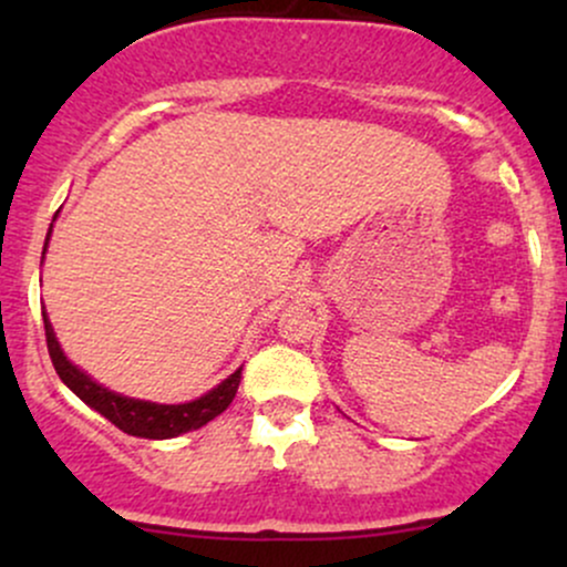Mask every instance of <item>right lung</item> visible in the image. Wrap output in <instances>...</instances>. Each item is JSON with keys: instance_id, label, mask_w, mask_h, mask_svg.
Masks as SVG:
<instances>
[{"instance_id": "obj_1", "label": "right lung", "mask_w": 567, "mask_h": 567, "mask_svg": "<svg viewBox=\"0 0 567 567\" xmlns=\"http://www.w3.org/2000/svg\"><path fill=\"white\" fill-rule=\"evenodd\" d=\"M55 220V218H53ZM53 231V226H50ZM44 239V250L50 243ZM42 250V258H44ZM44 320V336H48V351L50 360H53L55 373L61 375V381L74 392L84 405H90L95 413H101L103 419L112 421L114 426H120L125 434L133 437H146V440H171L178 434L192 432V429L205 426L207 421H213L216 415L224 413L231 405L234 394L239 389V379H243V368H237L229 379H224L218 386H213L210 392H205L192 402H178V405H162V402H148V400H135V396H125L120 392H112L103 383L90 379L84 370H80L74 362L69 360L66 351L58 343L53 322L48 320V311L42 309Z\"/></svg>"}]
</instances>
